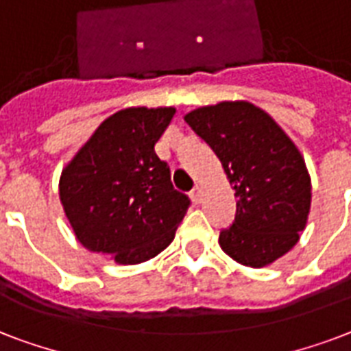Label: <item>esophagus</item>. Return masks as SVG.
Listing matches in <instances>:
<instances>
[{
    "instance_id": "obj_1",
    "label": "esophagus",
    "mask_w": 351,
    "mask_h": 351,
    "mask_svg": "<svg viewBox=\"0 0 351 351\" xmlns=\"http://www.w3.org/2000/svg\"><path fill=\"white\" fill-rule=\"evenodd\" d=\"M190 197H192L194 203H201V197H203V190H201V186H194L192 192H190Z\"/></svg>"
}]
</instances>
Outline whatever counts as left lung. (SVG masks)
<instances>
[{
	"mask_svg": "<svg viewBox=\"0 0 351 351\" xmlns=\"http://www.w3.org/2000/svg\"><path fill=\"white\" fill-rule=\"evenodd\" d=\"M223 165L236 190L232 225L219 245L232 260L263 267L298 241L311 205V181L300 152L263 110L219 102L184 117Z\"/></svg>",
	"mask_w": 351,
	"mask_h": 351,
	"instance_id": "8db88e82",
	"label": "left lung"
}]
</instances>
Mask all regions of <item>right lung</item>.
<instances>
[{
  "instance_id": "obj_1",
  "label": "right lung",
  "mask_w": 351,
  "mask_h": 351,
  "mask_svg": "<svg viewBox=\"0 0 351 351\" xmlns=\"http://www.w3.org/2000/svg\"><path fill=\"white\" fill-rule=\"evenodd\" d=\"M173 108H130L106 119L60 179L78 241L119 263L145 262L173 240L190 197L173 189L156 143Z\"/></svg>"
}]
</instances>
